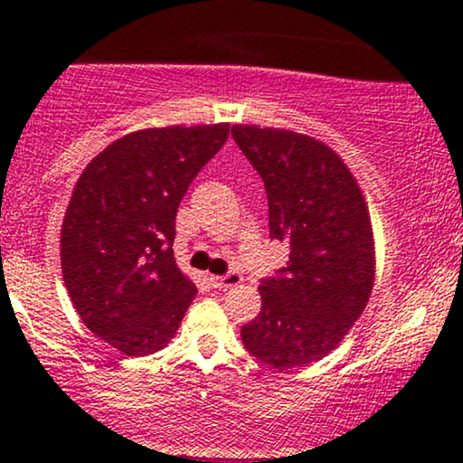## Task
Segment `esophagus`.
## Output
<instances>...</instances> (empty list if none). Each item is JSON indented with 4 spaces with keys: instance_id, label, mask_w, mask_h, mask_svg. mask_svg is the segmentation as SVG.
I'll return each instance as SVG.
<instances>
[{
    "instance_id": "obj_1",
    "label": "esophagus",
    "mask_w": 463,
    "mask_h": 463,
    "mask_svg": "<svg viewBox=\"0 0 463 463\" xmlns=\"http://www.w3.org/2000/svg\"><path fill=\"white\" fill-rule=\"evenodd\" d=\"M243 276L239 272H228L224 276H211V283H213L217 289H232V287L241 285Z\"/></svg>"
}]
</instances>
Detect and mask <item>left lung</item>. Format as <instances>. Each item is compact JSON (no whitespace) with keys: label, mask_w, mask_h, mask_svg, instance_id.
<instances>
[{"label":"left lung","mask_w":463,"mask_h":463,"mask_svg":"<svg viewBox=\"0 0 463 463\" xmlns=\"http://www.w3.org/2000/svg\"><path fill=\"white\" fill-rule=\"evenodd\" d=\"M231 132L263 178L269 237L289 243L287 268L259 285L263 307L241 326V342L269 368H298L326 357L368 305V206L346 165L322 141L259 126Z\"/></svg>","instance_id":"obj_1"}]
</instances>
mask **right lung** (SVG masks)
I'll list each match as a JSON object with an SVG mask.
<instances>
[{"label": "right lung", "instance_id": "obj_1", "mask_svg": "<svg viewBox=\"0 0 463 463\" xmlns=\"http://www.w3.org/2000/svg\"><path fill=\"white\" fill-rule=\"evenodd\" d=\"M228 130L130 132L78 178L61 232L62 279L84 326L121 354L161 350L198 294L174 259L176 213Z\"/></svg>", "mask_w": 463, "mask_h": 463}]
</instances>
